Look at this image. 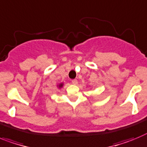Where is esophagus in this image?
<instances>
[{
    "mask_svg": "<svg viewBox=\"0 0 147 147\" xmlns=\"http://www.w3.org/2000/svg\"><path fill=\"white\" fill-rule=\"evenodd\" d=\"M72 83L74 84V85H77L78 81L76 80V79H73V80H72Z\"/></svg>",
    "mask_w": 147,
    "mask_h": 147,
    "instance_id": "obj_1",
    "label": "esophagus"
}]
</instances>
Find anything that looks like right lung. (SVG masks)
<instances>
[{
    "label": "right lung",
    "mask_w": 147,
    "mask_h": 147,
    "mask_svg": "<svg viewBox=\"0 0 147 147\" xmlns=\"http://www.w3.org/2000/svg\"><path fill=\"white\" fill-rule=\"evenodd\" d=\"M63 83H61V84H59L58 85V87L59 88V89H61V88H62L63 87Z\"/></svg>",
    "instance_id": "obj_1"
}]
</instances>
